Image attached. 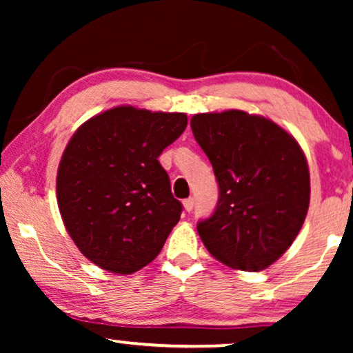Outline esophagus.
<instances>
[{"mask_svg":"<svg viewBox=\"0 0 353 353\" xmlns=\"http://www.w3.org/2000/svg\"><path fill=\"white\" fill-rule=\"evenodd\" d=\"M183 205H185L186 212H191L192 207H194V199H192V197H188V199L183 201Z\"/></svg>","mask_w":353,"mask_h":353,"instance_id":"1","label":"esophagus"}]
</instances>
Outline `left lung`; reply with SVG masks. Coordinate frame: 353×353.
Returning <instances> with one entry per match:
<instances>
[{
    "label": "left lung",
    "instance_id": "8db88e82",
    "mask_svg": "<svg viewBox=\"0 0 353 353\" xmlns=\"http://www.w3.org/2000/svg\"><path fill=\"white\" fill-rule=\"evenodd\" d=\"M196 141L219 183V202L197 223L212 257L260 272L294 243L310 204V173L301 146L272 120L244 110L196 114Z\"/></svg>",
    "mask_w": 353,
    "mask_h": 353
}]
</instances>
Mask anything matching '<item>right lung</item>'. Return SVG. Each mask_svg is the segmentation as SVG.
Wrapping results in <instances>:
<instances>
[{
    "label": "right lung",
    "mask_w": 353,
    "mask_h": 353,
    "mask_svg": "<svg viewBox=\"0 0 353 353\" xmlns=\"http://www.w3.org/2000/svg\"><path fill=\"white\" fill-rule=\"evenodd\" d=\"M186 125V114L120 105L70 138L57 170V205L70 238L94 265L130 274L162 250L183 205L159 156Z\"/></svg>",
    "instance_id": "add662e5"
}]
</instances>
